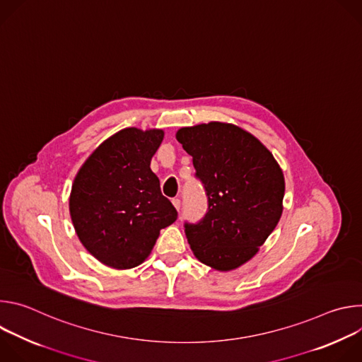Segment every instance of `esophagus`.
<instances>
[{"label": "esophagus", "mask_w": 362, "mask_h": 362, "mask_svg": "<svg viewBox=\"0 0 362 362\" xmlns=\"http://www.w3.org/2000/svg\"><path fill=\"white\" fill-rule=\"evenodd\" d=\"M172 203H173V206L176 208V211H180V199L179 197H175V199H172Z\"/></svg>", "instance_id": "esophagus-1"}]
</instances>
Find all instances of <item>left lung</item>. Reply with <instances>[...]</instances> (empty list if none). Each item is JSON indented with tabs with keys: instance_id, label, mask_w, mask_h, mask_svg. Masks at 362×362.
<instances>
[{
	"instance_id": "left-lung-1",
	"label": "left lung",
	"mask_w": 362,
	"mask_h": 362,
	"mask_svg": "<svg viewBox=\"0 0 362 362\" xmlns=\"http://www.w3.org/2000/svg\"><path fill=\"white\" fill-rule=\"evenodd\" d=\"M176 139L193 158L209 208L185 233L197 259L233 271L259 252L276 228L285 179L274 154L253 134L222 122L182 127Z\"/></svg>"
}]
</instances>
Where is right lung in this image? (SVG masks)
<instances>
[{
    "label": "right lung",
    "mask_w": 362,
    "mask_h": 362,
    "mask_svg": "<svg viewBox=\"0 0 362 362\" xmlns=\"http://www.w3.org/2000/svg\"><path fill=\"white\" fill-rule=\"evenodd\" d=\"M162 129H123L103 141L77 172L69 208L83 246L97 261L130 269L146 261L177 212L150 169Z\"/></svg>",
    "instance_id": "1"
}]
</instances>
